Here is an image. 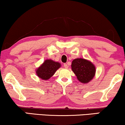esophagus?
I'll use <instances>...</instances> for the list:
<instances>
[{
  "mask_svg": "<svg viewBox=\"0 0 125 125\" xmlns=\"http://www.w3.org/2000/svg\"><path fill=\"white\" fill-rule=\"evenodd\" d=\"M64 66L65 68H68V63H65V64H64Z\"/></svg>",
  "mask_w": 125,
  "mask_h": 125,
  "instance_id": "1",
  "label": "esophagus"
}]
</instances>
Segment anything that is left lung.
I'll return each mask as SVG.
<instances>
[{
	"instance_id": "1",
	"label": "left lung",
	"mask_w": 125,
	"mask_h": 125,
	"mask_svg": "<svg viewBox=\"0 0 125 125\" xmlns=\"http://www.w3.org/2000/svg\"><path fill=\"white\" fill-rule=\"evenodd\" d=\"M71 66L77 79L82 83H88L95 75L94 65L85 59H74L72 61Z\"/></svg>"
}]
</instances>
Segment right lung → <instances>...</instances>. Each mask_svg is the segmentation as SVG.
I'll return each mask as SVG.
<instances>
[{"instance_id": "right-lung-1", "label": "right lung", "mask_w": 125, "mask_h": 125, "mask_svg": "<svg viewBox=\"0 0 125 125\" xmlns=\"http://www.w3.org/2000/svg\"><path fill=\"white\" fill-rule=\"evenodd\" d=\"M60 64L51 60H47L36 71L37 75L44 80H47L60 67Z\"/></svg>"}]
</instances>
